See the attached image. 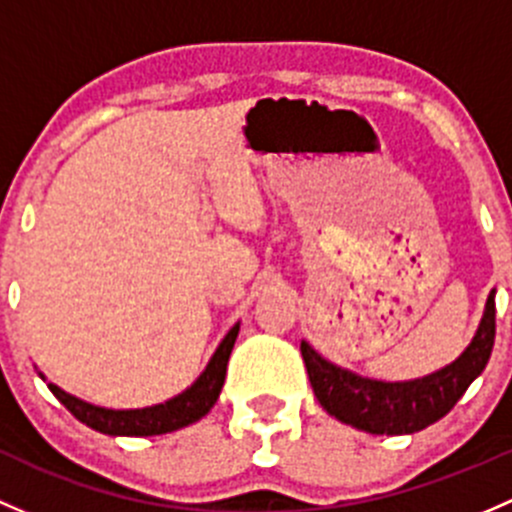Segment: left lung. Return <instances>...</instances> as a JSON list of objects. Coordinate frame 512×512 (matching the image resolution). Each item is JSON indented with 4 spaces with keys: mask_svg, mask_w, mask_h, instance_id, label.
Masks as SVG:
<instances>
[{
    "mask_svg": "<svg viewBox=\"0 0 512 512\" xmlns=\"http://www.w3.org/2000/svg\"><path fill=\"white\" fill-rule=\"evenodd\" d=\"M495 340V291L488 295L478 333L461 357L444 370L412 382H379L360 377L320 357L308 342H300L305 370L320 407L342 424L367 434H414L456 407L473 379L486 370Z\"/></svg>",
    "mask_w": 512,
    "mask_h": 512,
    "instance_id": "8db88e82",
    "label": "left lung"
}]
</instances>
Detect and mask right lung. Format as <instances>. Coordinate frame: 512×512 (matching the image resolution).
<instances>
[{
  "instance_id": "obj_1",
  "label": "right lung",
  "mask_w": 512,
  "mask_h": 512,
  "mask_svg": "<svg viewBox=\"0 0 512 512\" xmlns=\"http://www.w3.org/2000/svg\"><path fill=\"white\" fill-rule=\"evenodd\" d=\"M236 335H239V323L226 333L217 352L209 360L207 370L197 377L192 387L184 389L177 397L167 399L165 404H155V407L145 409H103L93 407V404L83 402V399L73 397V394L63 392L61 387L49 382V389L54 397L59 399L63 407L68 409L78 421H83L91 429L100 431L108 436H157L170 434V431L182 429V426L194 424L202 419L214 402L219 399L221 387H224L226 377V362H229L231 350H234ZM44 379V374H41Z\"/></svg>"
}]
</instances>
